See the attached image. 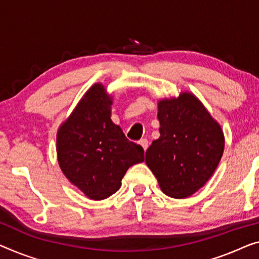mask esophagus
I'll use <instances>...</instances> for the list:
<instances>
[{"label": "esophagus", "instance_id": "esophagus-1", "mask_svg": "<svg viewBox=\"0 0 259 259\" xmlns=\"http://www.w3.org/2000/svg\"><path fill=\"white\" fill-rule=\"evenodd\" d=\"M138 144H140V145L142 146L144 151H146V149H148V146H149V142H148V140H141L140 143H138Z\"/></svg>", "mask_w": 259, "mask_h": 259}]
</instances>
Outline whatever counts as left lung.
Listing matches in <instances>:
<instances>
[{
	"label": "left lung",
	"instance_id": "obj_1",
	"mask_svg": "<svg viewBox=\"0 0 259 259\" xmlns=\"http://www.w3.org/2000/svg\"><path fill=\"white\" fill-rule=\"evenodd\" d=\"M157 117L160 136L146 150L145 163L164 194L188 198L210 179L221 160V125L190 92L159 100Z\"/></svg>",
	"mask_w": 259,
	"mask_h": 259
}]
</instances>
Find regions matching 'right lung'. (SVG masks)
Returning <instances> with one entry per match:
<instances>
[{
	"instance_id": "obj_1",
	"label": "right lung",
	"mask_w": 259,
	"mask_h": 259,
	"mask_svg": "<svg viewBox=\"0 0 259 259\" xmlns=\"http://www.w3.org/2000/svg\"><path fill=\"white\" fill-rule=\"evenodd\" d=\"M113 96L102 83L84 93L57 133L58 164L69 183L92 200L121 187L130 166L144 160V150L111 121Z\"/></svg>"
}]
</instances>
